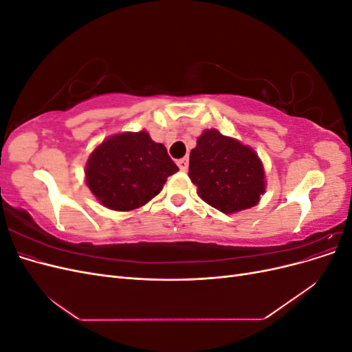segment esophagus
I'll use <instances>...</instances> for the list:
<instances>
[{"label":"esophagus","mask_w":352,"mask_h":352,"mask_svg":"<svg viewBox=\"0 0 352 352\" xmlns=\"http://www.w3.org/2000/svg\"><path fill=\"white\" fill-rule=\"evenodd\" d=\"M177 166H179V168L182 170V172H186L188 170V158H180V160H177Z\"/></svg>","instance_id":"34e87169"}]
</instances>
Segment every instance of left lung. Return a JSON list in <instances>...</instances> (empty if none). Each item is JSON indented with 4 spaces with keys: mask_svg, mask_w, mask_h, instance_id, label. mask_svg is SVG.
I'll return each instance as SVG.
<instances>
[{
    "mask_svg": "<svg viewBox=\"0 0 352 352\" xmlns=\"http://www.w3.org/2000/svg\"><path fill=\"white\" fill-rule=\"evenodd\" d=\"M188 175L199 197L226 214L255 206L264 192V170L257 154L216 129L198 138Z\"/></svg>",
    "mask_w": 352,
    "mask_h": 352,
    "instance_id": "obj_1",
    "label": "left lung"
}]
</instances>
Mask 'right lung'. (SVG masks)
<instances>
[{
	"instance_id": "obj_1",
	"label": "right lung",
	"mask_w": 352,
	"mask_h": 352,
	"mask_svg": "<svg viewBox=\"0 0 352 352\" xmlns=\"http://www.w3.org/2000/svg\"><path fill=\"white\" fill-rule=\"evenodd\" d=\"M179 167L163 144L146 132L114 135L97 146L87 166V184L101 204L129 211L153 199Z\"/></svg>"
}]
</instances>
